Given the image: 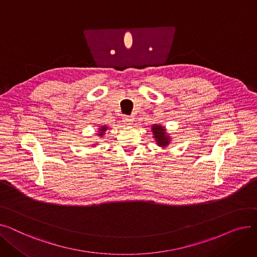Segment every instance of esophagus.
<instances>
[{
  "instance_id": "1",
  "label": "esophagus",
  "mask_w": 257,
  "mask_h": 257,
  "mask_svg": "<svg viewBox=\"0 0 257 257\" xmlns=\"http://www.w3.org/2000/svg\"><path fill=\"white\" fill-rule=\"evenodd\" d=\"M123 120L125 121L126 125H132V123H133V118L131 116H128V115H124Z\"/></svg>"
}]
</instances>
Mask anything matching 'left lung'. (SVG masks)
<instances>
[{
	"label": "left lung",
	"instance_id": "1",
	"mask_svg": "<svg viewBox=\"0 0 257 257\" xmlns=\"http://www.w3.org/2000/svg\"><path fill=\"white\" fill-rule=\"evenodd\" d=\"M151 130H152L153 138L155 139L157 146H159L160 148H167L171 144L172 139L170 137V134L167 132V129L164 126L154 124V125H152Z\"/></svg>",
	"mask_w": 257,
	"mask_h": 257
}]
</instances>
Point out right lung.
<instances>
[{
  "label": "right lung",
  "instance_id": "add662e5",
  "mask_svg": "<svg viewBox=\"0 0 257 257\" xmlns=\"http://www.w3.org/2000/svg\"><path fill=\"white\" fill-rule=\"evenodd\" d=\"M107 129H108L107 126H100V128L98 129V134H97V136L98 137H103Z\"/></svg>",
  "mask_w": 257,
  "mask_h": 257
}]
</instances>
